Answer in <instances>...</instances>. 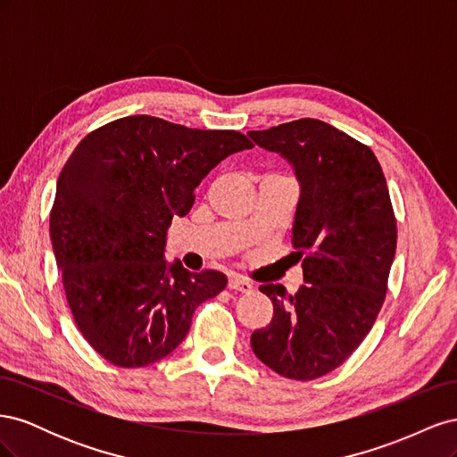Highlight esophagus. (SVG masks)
Segmentation results:
<instances>
[{
  "mask_svg": "<svg viewBox=\"0 0 457 457\" xmlns=\"http://www.w3.org/2000/svg\"><path fill=\"white\" fill-rule=\"evenodd\" d=\"M228 287L230 289H237V292H242V294H250L253 292V284L244 278V276H238V274H232L228 278Z\"/></svg>",
  "mask_w": 457,
  "mask_h": 457,
  "instance_id": "1",
  "label": "esophagus"
}]
</instances>
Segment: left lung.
I'll return each mask as SVG.
<instances>
[{
    "label": "left lung",
    "mask_w": 457,
    "mask_h": 457,
    "mask_svg": "<svg viewBox=\"0 0 457 457\" xmlns=\"http://www.w3.org/2000/svg\"><path fill=\"white\" fill-rule=\"evenodd\" d=\"M294 165L301 195L294 247L303 284L259 289L274 305L267 328L252 334L262 364L309 381L336 370L376 322L396 252V219L381 165L370 146L326 121L301 118L247 133Z\"/></svg>",
    "instance_id": "left-lung-1"
}]
</instances>
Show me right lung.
Segmentation results:
<instances>
[{
  "instance_id": "obj_1",
  "label": "right lung",
  "mask_w": 457,
  "mask_h": 457,
  "mask_svg": "<svg viewBox=\"0 0 457 457\" xmlns=\"http://www.w3.org/2000/svg\"><path fill=\"white\" fill-rule=\"evenodd\" d=\"M238 131L190 129L128 116L91 131L59 175L49 232L81 336L104 361L143 368L173 353L200 303L227 286L219 270L163 259L175 215L227 156L252 148Z\"/></svg>"
}]
</instances>
